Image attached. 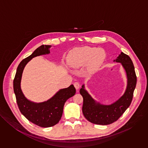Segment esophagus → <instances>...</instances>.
Wrapping results in <instances>:
<instances>
[{
	"label": "esophagus",
	"mask_w": 148,
	"mask_h": 148,
	"mask_svg": "<svg viewBox=\"0 0 148 148\" xmlns=\"http://www.w3.org/2000/svg\"><path fill=\"white\" fill-rule=\"evenodd\" d=\"M74 87H75V89H76L77 90H78L80 86H79V82H74Z\"/></svg>",
	"instance_id": "obj_1"
}]
</instances>
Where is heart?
<instances>
[{
  "label": "heart",
  "mask_w": 148,
  "mask_h": 148,
  "mask_svg": "<svg viewBox=\"0 0 148 148\" xmlns=\"http://www.w3.org/2000/svg\"><path fill=\"white\" fill-rule=\"evenodd\" d=\"M105 58V53L102 49L82 47L73 50L69 58V64L72 68H78L86 65L87 71L92 74L102 65Z\"/></svg>",
  "instance_id": "1"
}]
</instances>
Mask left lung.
I'll return each instance as SVG.
<instances>
[{"label":"left lung","instance_id":"1","mask_svg":"<svg viewBox=\"0 0 148 148\" xmlns=\"http://www.w3.org/2000/svg\"><path fill=\"white\" fill-rule=\"evenodd\" d=\"M120 62L124 69L127 77V86L122 97L110 105H103L94 99L85 89L84 84L79 90L83 97L82 113L90 122L106 125L117 121L131 105L134 91L136 87V76L134 66L131 58L123 52L114 60Z\"/></svg>","mask_w":148,"mask_h":148}]
</instances>
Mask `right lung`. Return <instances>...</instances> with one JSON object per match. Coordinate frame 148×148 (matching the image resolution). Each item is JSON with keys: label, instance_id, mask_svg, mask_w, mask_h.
<instances>
[{"label": "right lung", "instance_id": "obj_1", "mask_svg": "<svg viewBox=\"0 0 148 148\" xmlns=\"http://www.w3.org/2000/svg\"><path fill=\"white\" fill-rule=\"evenodd\" d=\"M51 47L50 45H41L30 56L23 59L17 67L13 80L14 92L21 113L29 121L43 128L51 127L59 122L62 115L65 102L76 92L75 88L72 84L68 88L60 90L53 97L43 102L30 101L24 95L21 90L20 82L26 65L35 57L49 54V49Z\"/></svg>", "mask_w": 148, "mask_h": 148}]
</instances>
